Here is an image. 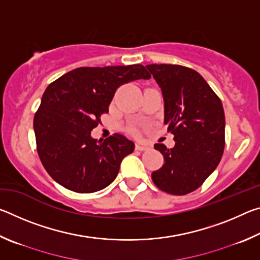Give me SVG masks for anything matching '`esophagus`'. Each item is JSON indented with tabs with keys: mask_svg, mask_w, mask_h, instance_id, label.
I'll list each match as a JSON object with an SVG mask.
<instances>
[{
	"mask_svg": "<svg viewBox=\"0 0 260 260\" xmlns=\"http://www.w3.org/2000/svg\"><path fill=\"white\" fill-rule=\"evenodd\" d=\"M136 150H140V151H144V150H148V149H150V147L148 146V144H144V143H140L138 142L135 146Z\"/></svg>",
	"mask_w": 260,
	"mask_h": 260,
	"instance_id": "1",
	"label": "esophagus"
}]
</instances>
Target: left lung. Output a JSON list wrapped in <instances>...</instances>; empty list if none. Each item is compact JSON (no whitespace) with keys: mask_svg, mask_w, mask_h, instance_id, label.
Here are the masks:
<instances>
[{"mask_svg":"<svg viewBox=\"0 0 260 260\" xmlns=\"http://www.w3.org/2000/svg\"><path fill=\"white\" fill-rule=\"evenodd\" d=\"M149 72L164 99V124L175 146L156 143L164 165L152 172L153 183L167 193L186 195L217 169L225 148V112L220 99L195 70L150 64Z\"/></svg>","mask_w":260,"mask_h":260,"instance_id":"left-lung-1","label":"left lung"}]
</instances>
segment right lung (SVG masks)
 Returning <instances> with one entry per match:
<instances>
[{"mask_svg": "<svg viewBox=\"0 0 260 260\" xmlns=\"http://www.w3.org/2000/svg\"><path fill=\"white\" fill-rule=\"evenodd\" d=\"M143 65L78 68L51 82L34 116L37 149L50 177L69 190L89 193L116 179L135 144L122 134L96 140L91 131L109 112L117 88L150 79Z\"/></svg>", "mask_w": 260, "mask_h": 260, "instance_id": "1", "label": "right lung"}]
</instances>
